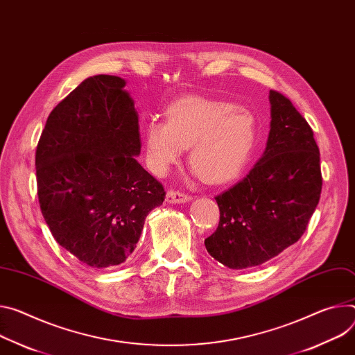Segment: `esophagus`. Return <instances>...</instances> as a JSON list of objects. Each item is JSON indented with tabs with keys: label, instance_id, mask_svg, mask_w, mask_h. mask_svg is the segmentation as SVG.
Instances as JSON below:
<instances>
[{
	"label": "esophagus",
	"instance_id": "34e87169",
	"mask_svg": "<svg viewBox=\"0 0 355 355\" xmlns=\"http://www.w3.org/2000/svg\"><path fill=\"white\" fill-rule=\"evenodd\" d=\"M167 202L170 204H181V202H188L191 201V196L185 194V192L177 191V189H168L167 191V197H166Z\"/></svg>",
	"mask_w": 355,
	"mask_h": 355
}]
</instances>
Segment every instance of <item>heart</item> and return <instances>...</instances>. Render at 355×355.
Wrapping results in <instances>:
<instances>
[{"label": "heart", "instance_id": "1", "mask_svg": "<svg viewBox=\"0 0 355 355\" xmlns=\"http://www.w3.org/2000/svg\"><path fill=\"white\" fill-rule=\"evenodd\" d=\"M167 121L144 125L150 170L164 175L189 147V166L205 182L223 184L245 168L256 144L253 116L234 103L187 98L166 112Z\"/></svg>", "mask_w": 355, "mask_h": 355}]
</instances>
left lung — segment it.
<instances>
[{"label":"left lung","mask_w":355,"mask_h":355,"mask_svg":"<svg viewBox=\"0 0 355 355\" xmlns=\"http://www.w3.org/2000/svg\"><path fill=\"white\" fill-rule=\"evenodd\" d=\"M266 150L249 174L215 197L216 231L208 253L231 269L259 266L304 234L323 177L311 127L286 96L270 90Z\"/></svg>","instance_id":"obj_1"}]
</instances>
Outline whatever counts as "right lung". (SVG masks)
I'll use <instances>...</instances> for the list:
<instances>
[{"label":"right lung","instance_id":"1","mask_svg":"<svg viewBox=\"0 0 355 355\" xmlns=\"http://www.w3.org/2000/svg\"><path fill=\"white\" fill-rule=\"evenodd\" d=\"M119 76L83 80L49 114L35 153L38 200L55 241L83 265L123 263L163 184L136 159L135 102Z\"/></svg>","mask_w":355,"mask_h":355}]
</instances>
